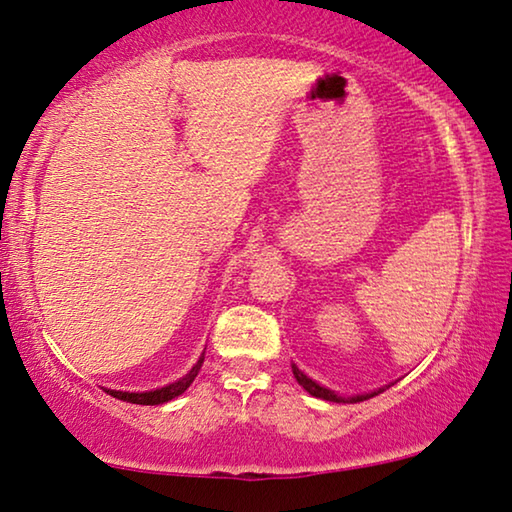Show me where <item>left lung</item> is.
Listing matches in <instances>:
<instances>
[{
	"mask_svg": "<svg viewBox=\"0 0 512 512\" xmlns=\"http://www.w3.org/2000/svg\"><path fill=\"white\" fill-rule=\"evenodd\" d=\"M291 371H294V376H296V380H298V385H303V389L305 392H310L312 396H316V399H323V401H335V403H358V401H367V399H371V396H376L378 392H383V389H378V392H371V394H358V396H351V399H344V396H337L335 392H332V389H328V387H321L319 383H314L312 378H307L303 371H300L296 364H291Z\"/></svg>",
	"mask_w": 512,
	"mask_h": 512,
	"instance_id": "obj_1",
	"label": "left lung"
}]
</instances>
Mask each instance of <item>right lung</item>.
<instances>
[{"instance_id":"obj_1","label":"right lung","mask_w":512,"mask_h":512,"mask_svg":"<svg viewBox=\"0 0 512 512\" xmlns=\"http://www.w3.org/2000/svg\"><path fill=\"white\" fill-rule=\"evenodd\" d=\"M202 362H205V353L200 355L198 362L193 364V369L186 373V376H182L180 380H175V383H170L166 387L152 389V392H118V389H104V392L111 394L113 399H120V401H127V403H136V405H159V403L173 401L175 396H180L182 392H186V387H189L193 380H196L198 371L202 367Z\"/></svg>"}]
</instances>
